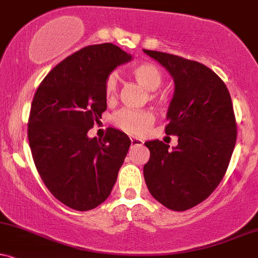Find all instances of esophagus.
I'll return each instance as SVG.
<instances>
[{"instance_id":"obj_1","label":"esophagus","mask_w":258,"mask_h":258,"mask_svg":"<svg viewBox=\"0 0 258 258\" xmlns=\"http://www.w3.org/2000/svg\"><path fill=\"white\" fill-rule=\"evenodd\" d=\"M130 142H132V146H141L144 144V141L138 138H130Z\"/></svg>"}]
</instances>
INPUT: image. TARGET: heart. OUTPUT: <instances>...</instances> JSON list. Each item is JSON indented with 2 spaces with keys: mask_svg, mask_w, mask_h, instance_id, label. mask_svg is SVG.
Masks as SVG:
<instances>
[{
  "mask_svg": "<svg viewBox=\"0 0 258 258\" xmlns=\"http://www.w3.org/2000/svg\"><path fill=\"white\" fill-rule=\"evenodd\" d=\"M133 78L145 89L153 92L158 89L163 83V72L156 63L142 62L132 70ZM118 93V78L114 74H110L106 77L104 83V95L107 101H112ZM152 100H158L156 94L151 95ZM112 123L118 129L128 134L139 135L144 134L154 123V114L147 110H130L123 108L117 111L111 118Z\"/></svg>",
  "mask_w": 258,
  "mask_h": 258,
  "instance_id": "1",
  "label": "heart"
}]
</instances>
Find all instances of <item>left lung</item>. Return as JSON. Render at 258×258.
<instances>
[{
    "label": "left lung",
    "instance_id": "8db88e82",
    "mask_svg": "<svg viewBox=\"0 0 258 258\" xmlns=\"http://www.w3.org/2000/svg\"><path fill=\"white\" fill-rule=\"evenodd\" d=\"M170 72L175 93L165 134L178 136L170 151L159 140L147 141L150 160L144 166L147 188L174 211L204 202L228 168L237 141V122L225 82L203 63L144 49Z\"/></svg>",
    "mask_w": 258,
    "mask_h": 258
}]
</instances>
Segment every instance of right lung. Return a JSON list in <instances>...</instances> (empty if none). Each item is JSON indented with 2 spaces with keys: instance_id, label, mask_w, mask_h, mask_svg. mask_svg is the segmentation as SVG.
I'll use <instances>...</instances> for the list:
<instances>
[{
  "instance_id": "1",
  "label": "right lung",
  "mask_w": 258,
  "mask_h": 258,
  "mask_svg": "<svg viewBox=\"0 0 258 258\" xmlns=\"http://www.w3.org/2000/svg\"><path fill=\"white\" fill-rule=\"evenodd\" d=\"M132 60L117 45H88L63 59L41 82L33 96L27 138L45 187L77 211L104 203L116 183L130 142L107 128L102 140L88 138L107 104L106 77Z\"/></svg>"
}]
</instances>
